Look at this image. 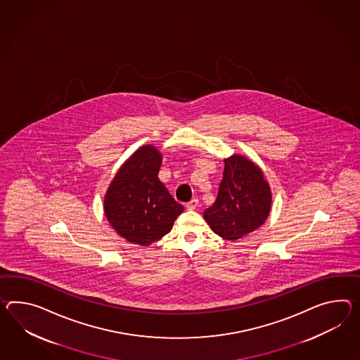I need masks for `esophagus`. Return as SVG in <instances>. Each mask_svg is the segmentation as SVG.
I'll list each match as a JSON object with an SVG mask.
<instances>
[{"label":"esophagus","mask_w":360,"mask_h":360,"mask_svg":"<svg viewBox=\"0 0 360 360\" xmlns=\"http://www.w3.org/2000/svg\"><path fill=\"white\" fill-rule=\"evenodd\" d=\"M198 205H199V200H198V199H193L191 202H188L186 204V208L190 210V211H193Z\"/></svg>","instance_id":"34e87169"}]
</instances>
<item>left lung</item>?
<instances>
[{
	"label": "left lung",
	"instance_id": "8db88e82",
	"mask_svg": "<svg viewBox=\"0 0 360 360\" xmlns=\"http://www.w3.org/2000/svg\"><path fill=\"white\" fill-rule=\"evenodd\" d=\"M224 162L216 202L204 211V219L219 237L237 240L268 219L272 193L262 169L251 160L233 155Z\"/></svg>",
	"mask_w": 360,
	"mask_h": 360
}]
</instances>
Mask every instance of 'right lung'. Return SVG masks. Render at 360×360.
<instances>
[{"instance_id":"1","label":"right lung","mask_w":360,"mask_h":360,"mask_svg":"<svg viewBox=\"0 0 360 360\" xmlns=\"http://www.w3.org/2000/svg\"><path fill=\"white\" fill-rule=\"evenodd\" d=\"M161 162L156 147L143 146L123 164L105 193L104 211L109 224L135 245L158 242L184 212V205L158 179Z\"/></svg>"}]
</instances>
